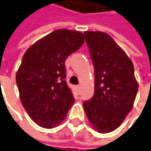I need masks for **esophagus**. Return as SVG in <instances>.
<instances>
[{"mask_svg":"<svg viewBox=\"0 0 151 151\" xmlns=\"http://www.w3.org/2000/svg\"><path fill=\"white\" fill-rule=\"evenodd\" d=\"M75 91L78 94L79 93V91H80V86L79 85H77V86H75Z\"/></svg>","mask_w":151,"mask_h":151,"instance_id":"esophagus-1","label":"esophagus"}]
</instances>
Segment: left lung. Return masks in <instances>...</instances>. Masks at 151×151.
Here are the masks:
<instances>
[{"label":"left lung","mask_w":151,"mask_h":151,"mask_svg":"<svg viewBox=\"0 0 151 151\" xmlns=\"http://www.w3.org/2000/svg\"><path fill=\"white\" fill-rule=\"evenodd\" d=\"M84 34L95 69V92L84 102V109L93 128L108 133L118 128L132 110L138 84L131 59L109 34Z\"/></svg>","instance_id":"8db88e82"}]
</instances>
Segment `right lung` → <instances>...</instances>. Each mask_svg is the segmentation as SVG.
Returning a JSON list of instances; mask_svg holds the SVG:
<instances>
[{
	"instance_id": "1",
	"label": "right lung",
	"mask_w": 151,
	"mask_h": 151,
	"mask_svg": "<svg viewBox=\"0 0 151 151\" xmlns=\"http://www.w3.org/2000/svg\"><path fill=\"white\" fill-rule=\"evenodd\" d=\"M84 42L79 31L56 30L37 41L23 56L16 74L19 97L31 120L43 128L62 122L74 103L65 61Z\"/></svg>"
}]
</instances>
